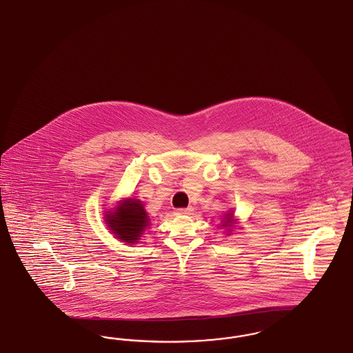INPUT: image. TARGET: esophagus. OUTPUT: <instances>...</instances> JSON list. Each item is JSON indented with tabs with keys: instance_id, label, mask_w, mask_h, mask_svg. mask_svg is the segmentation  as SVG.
<instances>
[{
	"instance_id": "1",
	"label": "esophagus",
	"mask_w": 353,
	"mask_h": 353,
	"mask_svg": "<svg viewBox=\"0 0 353 353\" xmlns=\"http://www.w3.org/2000/svg\"><path fill=\"white\" fill-rule=\"evenodd\" d=\"M193 208L192 206H188V208H181V209H176V213L177 214H192L193 213Z\"/></svg>"
}]
</instances>
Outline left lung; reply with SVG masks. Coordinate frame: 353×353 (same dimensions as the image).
Here are the masks:
<instances>
[{
	"label": "left lung",
	"instance_id": "1",
	"mask_svg": "<svg viewBox=\"0 0 353 353\" xmlns=\"http://www.w3.org/2000/svg\"><path fill=\"white\" fill-rule=\"evenodd\" d=\"M233 213L230 212V213H226V216H225V219H223V221H222V226L223 228H228L226 230H230L229 228L232 226V223H233Z\"/></svg>",
	"mask_w": 353,
	"mask_h": 353
}]
</instances>
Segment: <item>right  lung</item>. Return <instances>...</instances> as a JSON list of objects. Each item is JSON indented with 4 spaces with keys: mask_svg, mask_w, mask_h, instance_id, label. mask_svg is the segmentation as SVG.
Here are the masks:
<instances>
[{
    "mask_svg": "<svg viewBox=\"0 0 353 353\" xmlns=\"http://www.w3.org/2000/svg\"><path fill=\"white\" fill-rule=\"evenodd\" d=\"M115 210L105 212V223L112 234L125 243H137L150 226V217L143 202L136 199L119 201Z\"/></svg>",
    "mask_w": 353,
    "mask_h": 353,
    "instance_id": "right-lung-1",
    "label": "right lung"
}]
</instances>
